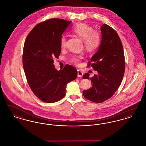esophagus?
Instances as JSON below:
<instances>
[{"mask_svg":"<svg viewBox=\"0 0 146 146\" xmlns=\"http://www.w3.org/2000/svg\"><path fill=\"white\" fill-rule=\"evenodd\" d=\"M83 72H82L80 70H78V76L79 77H82L83 76Z\"/></svg>","mask_w":146,"mask_h":146,"instance_id":"obj_1","label":"esophagus"}]
</instances>
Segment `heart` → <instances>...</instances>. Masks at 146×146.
Here are the masks:
<instances>
[{
    "label": "heart",
    "mask_w": 146,
    "mask_h": 146,
    "mask_svg": "<svg viewBox=\"0 0 146 146\" xmlns=\"http://www.w3.org/2000/svg\"><path fill=\"white\" fill-rule=\"evenodd\" d=\"M72 32L83 40L84 48L88 51H94L99 47L101 42L100 33L96 29H92L90 26L83 23H77L72 28ZM60 42L61 48L66 47V36L65 35L61 37ZM82 58V55H74L70 57V61L76 66H79Z\"/></svg>",
    "instance_id": "obj_1"
}]
</instances>
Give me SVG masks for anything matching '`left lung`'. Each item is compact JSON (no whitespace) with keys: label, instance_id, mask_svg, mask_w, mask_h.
<instances>
[{"label":"left lung","instance_id":"1","mask_svg":"<svg viewBox=\"0 0 146 146\" xmlns=\"http://www.w3.org/2000/svg\"><path fill=\"white\" fill-rule=\"evenodd\" d=\"M101 31V45L88 64L98 74L89 78L86 73L83 76V79L90 78L92 83L91 88L83 91V96L96 103H102L114 94L122 82L125 69L124 50L118 33L105 23Z\"/></svg>","mask_w":146,"mask_h":146}]
</instances>
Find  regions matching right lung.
Returning a JSON list of instances; mask_svg holds the SVG:
<instances>
[{"instance_id":"right-lung-1","label":"right lung","mask_w":146,"mask_h":146,"mask_svg":"<svg viewBox=\"0 0 146 146\" xmlns=\"http://www.w3.org/2000/svg\"><path fill=\"white\" fill-rule=\"evenodd\" d=\"M70 23L62 19L42 22L32 29L25 42L22 63L27 83L35 95L46 103L64 97L67 84L77 76L74 67L66 64L57 70L53 64L61 52L60 38Z\"/></svg>"}]
</instances>
